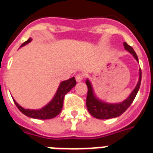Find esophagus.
<instances>
[{"label":"esophagus","instance_id":"34e87169","mask_svg":"<svg viewBox=\"0 0 153 153\" xmlns=\"http://www.w3.org/2000/svg\"><path fill=\"white\" fill-rule=\"evenodd\" d=\"M75 79H76V81L78 82H79L82 81V79H83V74H76V76H75Z\"/></svg>","mask_w":153,"mask_h":153}]
</instances>
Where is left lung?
<instances>
[{"mask_svg": "<svg viewBox=\"0 0 153 153\" xmlns=\"http://www.w3.org/2000/svg\"><path fill=\"white\" fill-rule=\"evenodd\" d=\"M123 45L126 51H128L129 53H131L133 57L136 59V61L139 62L138 57L136 55V52L134 51L133 48L128 45L126 42H123ZM140 77L137 85L135 87V89L132 91L131 95H129L124 101L119 103H108L103 101H101L95 95L93 88H92L91 83L90 82L88 79L86 80V83L87 86V108L90 114L94 116L95 118L100 119V120H108V119L115 118L121 115L130 105L132 103L133 100H135L137 92L140 89V82H141V70L140 68Z\"/></svg>", "mask_w": 153, "mask_h": 153, "instance_id": "obj_1", "label": "left lung"}]
</instances>
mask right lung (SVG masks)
Here are the masks:
<instances>
[{
	"instance_id": "add662e5",
	"label": "right lung",
	"mask_w": 153,
	"mask_h": 153,
	"mask_svg": "<svg viewBox=\"0 0 153 153\" xmlns=\"http://www.w3.org/2000/svg\"><path fill=\"white\" fill-rule=\"evenodd\" d=\"M32 41V38H30L26 42L23 43L21 46L26 45ZM76 85V80L74 77H72L71 79H69L68 80L62 82L58 91L56 92L55 95L53 96V100L49 102L48 104L45 105L41 109L38 110H32V109H25L24 108L21 107L13 99L15 105L17 108L21 111L24 115L28 117L33 119H38V120H49V119L54 118L55 116L61 112L62 105H63V100L65 95L68 93Z\"/></svg>"
}]
</instances>
